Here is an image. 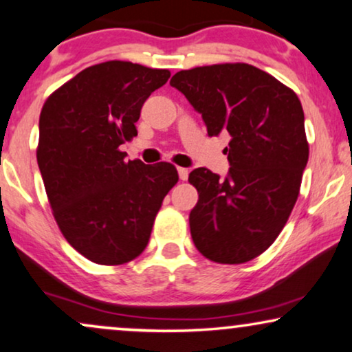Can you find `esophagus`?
Here are the masks:
<instances>
[{"instance_id":"esophagus-1","label":"esophagus","mask_w":352,"mask_h":352,"mask_svg":"<svg viewBox=\"0 0 352 352\" xmlns=\"http://www.w3.org/2000/svg\"><path fill=\"white\" fill-rule=\"evenodd\" d=\"M188 168H185V167H179V177H180V180H186L188 179Z\"/></svg>"}]
</instances>
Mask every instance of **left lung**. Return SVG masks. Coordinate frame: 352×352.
<instances>
[{"label":"left lung","instance_id":"obj_1","mask_svg":"<svg viewBox=\"0 0 352 352\" xmlns=\"http://www.w3.org/2000/svg\"><path fill=\"white\" fill-rule=\"evenodd\" d=\"M170 85L203 116L209 137L230 133L228 175L199 167L188 182L195 246L219 264H243L277 240L296 204L309 159L304 112L292 88L250 64L180 70Z\"/></svg>","mask_w":352,"mask_h":352}]
</instances>
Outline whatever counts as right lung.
<instances>
[{
    "mask_svg": "<svg viewBox=\"0 0 352 352\" xmlns=\"http://www.w3.org/2000/svg\"><path fill=\"white\" fill-rule=\"evenodd\" d=\"M167 69L107 60L70 78L43 104L36 161L59 230L101 265L142 254L162 199L179 182L168 162L125 161L144 101Z\"/></svg>",
    "mask_w": 352,
    "mask_h": 352,
    "instance_id": "add662e5",
    "label": "right lung"
}]
</instances>
